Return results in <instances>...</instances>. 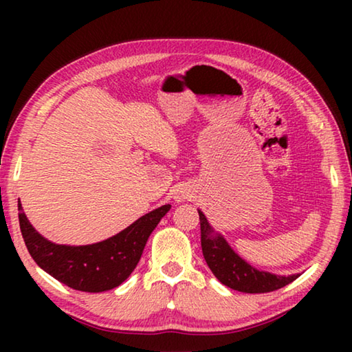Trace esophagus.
Listing matches in <instances>:
<instances>
[{
  "instance_id": "34e87169",
  "label": "esophagus",
  "mask_w": 352,
  "mask_h": 352,
  "mask_svg": "<svg viewBox=\"0 0 352 352\" xmlns=\"http://www.w3.org/2000/svg\"><path fill=\"white\" fill-rule=\"evenodd\" d=\"M192 199V192L188 188H180L175 192V200L177 201H186Z\"/></svg>"
}]
</instances>
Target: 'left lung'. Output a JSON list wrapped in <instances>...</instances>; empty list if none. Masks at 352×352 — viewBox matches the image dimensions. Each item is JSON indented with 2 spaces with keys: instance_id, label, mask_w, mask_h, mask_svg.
I'll use <instances>...</instances> for the list:
<instances>
[{
  "instance_id": "obj_1",
  "label": "left lung",
  "mask_w": 352,
  "mask_h": 352,
  "mask_svg": "<svg viewBox=\"0 0 352 352\" xmlns=\"http://www.w3.org/2000/svg\"><path fill=\"white\" fill-rule=\"evenodd\" d=\"M200 233H201V252L211 272L226 287L245 292V294H265L290 284L300 275L279 276L269 272L254 269L243 261L222 234L216 233L208 223L205 214L199 210Z\"/></svg>"
}]
</instances>
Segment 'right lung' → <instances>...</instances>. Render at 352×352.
Listing matches in <instances>:
<instances>
[{"instance_id": "right-lung-1", "label": "right lung", "mask_w": 352, "mask_h": 352, "mask_svg": "<svg viewBox=\"0 0 352 352\" xmlns=\"http://www.w3.org/2000/svg\"><path fill=\"white\" fill-rule=\"evenodd\" d=\"M170 210L163 205L140 217L116 236L91 245H58L35 231L19 204L23 239L32 259L57 281L80 292H105L118 287L135 270L148 236Z\"/></svg>"}]
</instances>
